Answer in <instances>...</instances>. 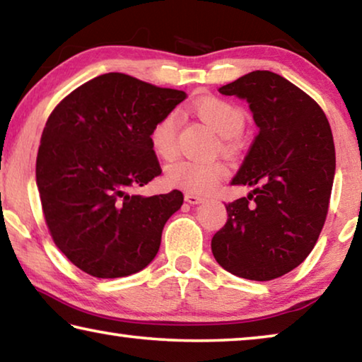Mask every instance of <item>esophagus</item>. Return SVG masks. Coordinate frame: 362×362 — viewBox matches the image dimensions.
Returning <instances> with one entry per match:
<instances>
[{
	"label": "esophagus",
	"instance_id": "obj_1",
	"mask_svg": "<svg viewBox=\"0 0 362 362\" xmlns=\"http://www.w3.org/2000/svg\"><path fill=\"white\" fill-rule=\"evenodd\" d=\"M185 202L190 203V204H199V203L204 202V198L197 195V193H185Z\"/></svg>",
	"mask_w": 362,
	"mask_h": 362
}]
</instances>
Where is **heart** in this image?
<instances>
[{
	"mask_svg": "<svg viewBox=\"0 0 362 362\" xmlns=\"http://www.w3.org/2000/svg\"><path fill=\"white\" fill-rule=\"evenodd\" d=\"M197 117L213 128L221 136V148L228 153L235 149V141L245 127V112L233 102L221 97H204L195 107ZM180 120L177 112H169L160 117L151 128V148L160 159H172L177 153ZM228 164L223 160H193L180 159L170 164L165 170V179L170 185L195 193L213 192L219 182L228 175Z\"/></svg>",
	"mask_w": 362,
	"mask_h": 362,
	"instance_id": "obj_1",
	"label": "heart"
}]
</instances>
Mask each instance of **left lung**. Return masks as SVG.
Wrapping results in <instances>:
<instances>
[{"label": "left lung", "instance_id": "1", "mask_svg": "<svg viewBox=\"0 0 362 362\" xmlns=\"http://www.w3.org/2000/svg\"><path fill=\"white\" fill-rule=\"evenodd\" d=\"M219 93L247 99L258 134L233 180L253 190L226 204L211 250L235 276L269 281L305 260L325 224L335 177L330 123L310 95L272 71H252Z\"/></svg>", "mask_w": 362, "mask_h": 362}]
</instances>
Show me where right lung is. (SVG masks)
Segmentation results:
<instances>
[{"label": "right lung", "instance_id": "add662e5", "mask_svg": "<svg viewBox=\"0 0 362 362\" xmlns=\"http://www.w3.org/2000/svg\"><path fill=\"white\" fill-rule=\"evenodd\" d=\"M187 99L123 73H107L68 94L48 117L35 177L55 245L94 278L148 267L183 195L144 198L133 190L160 172L151 148L154 123Z\"/></svg>", "mask_w": 362, "mask_h": 362}]
</instances>
